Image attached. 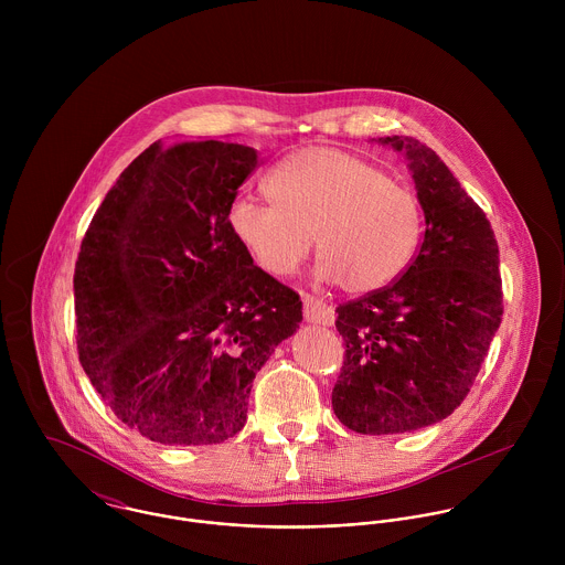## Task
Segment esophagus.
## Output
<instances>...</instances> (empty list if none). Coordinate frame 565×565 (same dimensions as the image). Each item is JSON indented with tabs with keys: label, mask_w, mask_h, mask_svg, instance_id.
I'll use <instances>...</instances> for the list:
<instances>
[{
	"label": "esophagus",
	"mask_w": 565,
	"mask_h": 565,
	"mask_svg": "<svg viewBox=\"0 0 565 565\" xmlns=\"http://www.w3.org/2000/svg\"><path fill=\"white\" fill-rule=\"evenodd\" d=\"M305 320L307 322L322 323V326H330L334 322V309L330 305H326L322 300H316L313 296H305Z\"/></svg>",
	"instance_id": "obj_1"
}]
</instances>
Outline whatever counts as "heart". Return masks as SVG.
<instances>
[{"label": "heart", "mask_w": 565, "mask_h": 565, "mask_svg": "<svg viewBox=\"0 0 565 565\" xmlns=\"http://www.w3.org/2000/svg\"><path fill=\"white\" fill-rule=\"evenodd\" d=\"M263 186L269 202L237 198L228 224L249 258L276 278L305 263L313 237L320 276L348 294L392 285L415 256L419 200L359 157L307 148L278 162Z\"/></svg>", "instance_id": "b5f03b06"}]
</instances>
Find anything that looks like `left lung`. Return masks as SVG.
<instances>
[{"label": "left lung", "mask_w": 565, "mask_h": 565, "mask_svg": "<svg viewBox=\"0 0 565 565\" xmlns=\"http://www.w3.org/2000/svg\"><path fill=\"white\" fill-rule=\"evenodd\" d=\"M383 143L406 154L426 231L392 285L337 307L345 354L332 408L363 435L448 417L470 394L502 320L498 243L483 209L417 139Z\"/></svg>", "instance_id": "8db88e82"}]
</instances>
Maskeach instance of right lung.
Masks as SVG:
<instances>
[{
  "label": "right lung",
  "mask_w": 565,
  "mask_h": 565,
  "mask_svg": "<svg viewBox=\"0 0 565 565\" xmlns=\"http://www.w3.org/2000/svg\"><path fill=\"white\" fill-rule=\"evenodd\" d=\"M256 164L239 143H152L82 239V367L110 411L152 441L235 437L256 372L302 320L300 296L254 265L228 224Z\"/></svg>",
  "instance_id": "add662e5"
}]
</instances>
